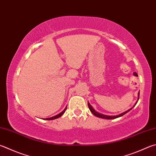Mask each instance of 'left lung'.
<instances>
[{
    "instance_id": "obj_1",
    "label": "left lung",
    "mask_w": 156,
    "mask_h": 156,
    "mask_svg": "<svg viewBox=\"0 0 156 156\" xmlns=\"http://www.w3.org/2000/svg\"><path fill=\"white\" fill-rule=\"evenodd\" d=\"M139 93H140L138 92V100H137L136 102L135 103L134 106H133V107H132L131 108H129V110H126V111L123 112H122V113H121V114L118 115H115V116H109V115H105L101 114V113L98 112L96 111V110H95V109L93 108L92 107L91 105H90L89 101H88V106H89V110H90V112H91L93 113V114L95 116V117H99V118H101V119H114L120 117H121V116H123V115H124L125 114H126L127 112H128L129 111V110H131L133 108H134V107L136 106V104H137L138 100H139Z\"/></svg>"
}]
</instances>
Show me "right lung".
Wrapping results in <instances>:
<instances>
[{
    "label": "right lung",
    "mask_w": 156,
    "mask_h": 156,
    "mask_svg": "<svg viewBox=\"0 0 156 156\" xmlns=\"http://www.w3.org/2000/svg\"><path fill=\"white\" fill-rule=\"evenodd\" d=\"M66 109H67V106L66 107V108H65L63 111H62L61 112H60L59 113V114H58V115H55V116H54V117H50V118H46V119H44V120H53V119H57V118H59L60 117H61L62 115H63V114H64V112H66Z\"/></svg>",
    "instance_id": "right-lung-1"
}]
</instances>
